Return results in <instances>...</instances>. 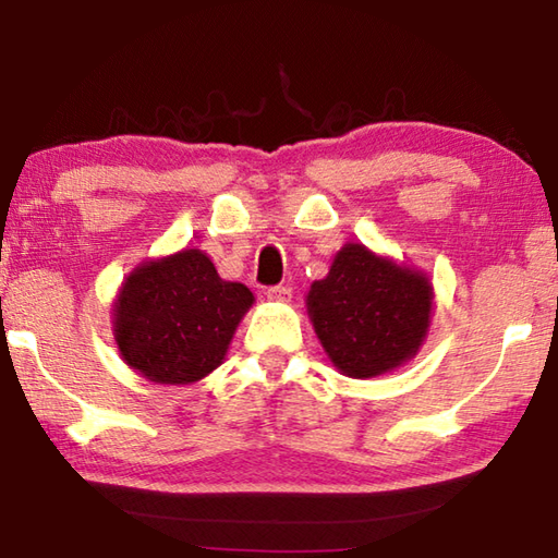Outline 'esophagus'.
<instances>
[{"label": "esophagus", "instance_id": "34e87169", "mask_svg": "<svg viewBox=\"0 0 558 558\" xmlns=\"http://www.w3.org/2000/svg\"><path fill=\"white\" fill-rule=\"evenodd\" d=\"M266 295H268V300L288 302V300H290V295H292V288H288V286H270Z\"/></svg>", "mask_w": 558, "mask_h": 558}]
</instances>
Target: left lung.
Returning <instances> with one entry per match:
<instances>
[{
    "label": "left lung",
    "mask_w": 558,
    "mask_h": 558,
    "mask_svg": "<svg viewBox=\"0 0 558 558\" xmlns=\"http://www.w3.org/2000/svg\"><path fill=\"white\" fill-rule=\"evenodd\" d=\"M433 290L421 272L349 243L307 295L319 342L339 372L369 379L401 366L426 337Z\"/></svg>",
    "instance_id": "left-lung-1"
}]
</instances>
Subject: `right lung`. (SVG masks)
<instances>
[{
	"mask_svg": "<svg viewBox=\"0 0 558 558\" xmlns=\"http://www.w3.org/2000/svg\"><path fill=\"white\" fill-rule=\"evenodd\" d=\"M251 305L248 288L221 280L206 253L189 248L145 263L125 280L116 302V339L145 379L192 384L221 364Z\"/></svg>",
	"mask_w": 558,
	"mask_h": 558,
	"instance_id": "add662e5",
	"label": "right lung"
}]
</instances>
